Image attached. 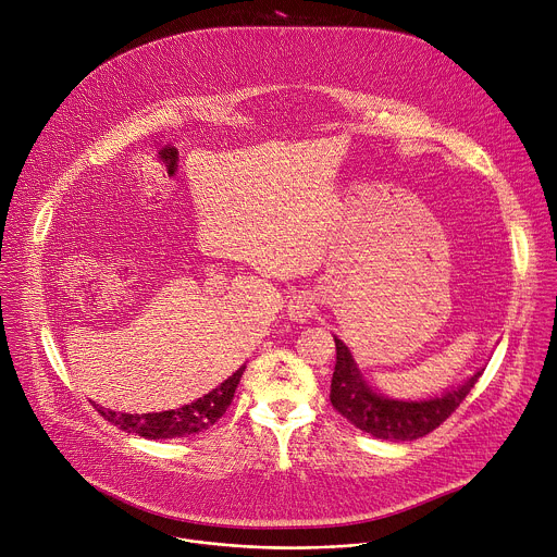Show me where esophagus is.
<instances>
[{
  "label": "esophagus",
  "mask_w": 557,
  "mask_h": 557,
  "mask_svg": "<svg viewBox=\"0 0 557 557\" xmlns=\"http://www.w3.org/2000/svg\"><path fill=\"white\" fill-rule=\"evenodd\" d=\"M317 295L310 290H301L297 293L290 301H288V314L293 321H308L317 314Z\"/></svg>",
  "instance_id": "34e87169"
}]
</instances>
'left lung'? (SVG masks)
Here are the masks:
<instances>
[{
  "label": "left lung",
  "instance_id": "8db88e82",
  "mask_svg": "<svg viewBox=\"0 0 557 557\" xmlns=\"http://www.w3.org/2000/svg\"><path fill=\"white\" fill-rule=\"evenodd\" d=\"M334 345L336 364L330 385L332 407L356 429L389 442H407L433 433L457 411L483 372L481 369L466 385L442 398L422 403L387 400L374 394L362 381L349 349L338 338H334Z\"/></svg>",
  "mask_w": 557,
  "mask_h": 557
}]
</instances>
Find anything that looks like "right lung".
Returning <instances> with one entry per match:
<instances>
[{
	"label": "right lung",
	"instance_id": "right-lung-1",
	"mask_svg": "<svg viewBox=\"0 0 557 557\" xmlns=\"http://www.w3.org/2000/svg\"><path fill=\"white\" fill-rule=\"evenodd\" d=\"M245 372V367H240L238 372L227 379L219 389L210 392L208 396L185 405L174 411H161V413H115V411H104L102 407L94 405L96 411L117 426L120 431L135 433L146 440H172V437H185V435H197L201 431H208L214 426L227 407L234 400V392L240 383V376Z\"/></svg>",
	"mask_w": 557,
	"mask_h": 557
}]
</instances>
